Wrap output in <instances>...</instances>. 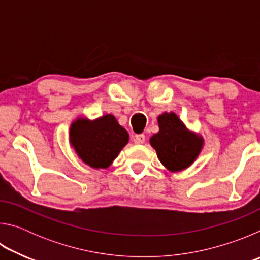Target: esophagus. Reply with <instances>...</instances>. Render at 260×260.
Instances as JSON below:
<instances>
[{
	"label": "esophagus",
	"mask_w": 260,
	"mask_h": 260,
	"mask_svg": "<svg viewBox=\"0 0 260 260\" xmlns=\"http://www.w3.org/2000/svg\"><path fill=\"white\" fill-rule=\"evenodd\" d=\"M144 141H146V136H144V134H138V135H135L134 142H135L136 144H142V143H144Z\"/></svg>",
	"instance_id": "obj_1"
}]
</instances>
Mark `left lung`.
<instances>
[{
    "mask_svg": "<svg viewBox=\"0 0 260 260\" xmlns=\"http://www.w3.org/2000/svg\"><path fill=\"white\" fill-rule=\"evenodd\" d=\"M159 132L150 138V144L167 170L182 171L190 166L203 147V138L189 132L173 112L158 117Z\"/></svg>",
    "mask_w": 260,
    "mask_h": 260,
    "instance_id": "1",
    "label": "left lung"
}]
</instances>
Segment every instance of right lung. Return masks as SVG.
I'll use <instances>...</instances> for the list:
<instances>
[{"label": "right lung", "mask_w": 260, "mask_h": 260, "mask_svg": "<svg viewBox=\"0 0 260 260\" xmlns=\"http://www.w3.org/2000/svg\"><path fill=\"white\" fill-rule=\"evenodd\" d=\"M70 142L87 165L107 169L128 142V133L112 114L93 121L79 118L70 128Z\"/></svg>", "instance_id": "right-lung-1"}]
</instances>
